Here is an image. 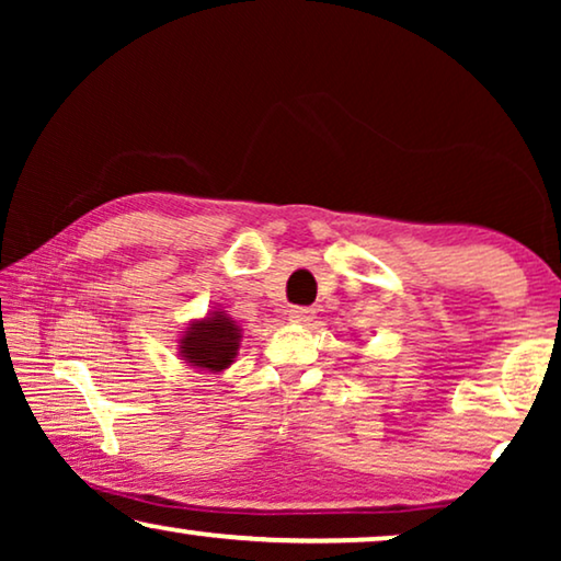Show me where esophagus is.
I'll use <instances>...</instances> for the list:
<instances>
[{"label":"esophagus","mask_w":561,"mask_h":561,"mask_svg":"<svg viewBox=\"0 0 561 561\" xmlns=\"http://www.w3.org/2000/svg\"><path fill=\"white\" fill-rule=\"evenodd\" d=\"M288 319L294 321V324H309L313 319V309H306V306H294V309L288 311Z\"/></svg>","instance_id":"esophagus-1"}]
</instances>
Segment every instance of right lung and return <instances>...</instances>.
I'll return each instance as SVG.
<instances>
[{"instance_id": "right-lung-1", "label": "right lung", "mask_w": 561, "mask_h": 561, "mask_svg": "<svg viewBox=\"0 0 561 561\" xmlns=\"http://www.w3.org/2000/svg\"><path fill=\"white\" fill-rule=\"evenodd\" d=\"M242 342V329L225 311H211L191 321L179 340V352L191 367L221 373L234 363Z\"/></svg>"}]
</instances>
